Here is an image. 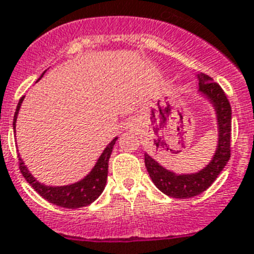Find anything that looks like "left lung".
Segmentation results:
<instances>
[{
	"instance_id": "left-lung-1",
	"label": "left lung",
	"mask_w": 254,
	"mask_h": 254,
	"mask_svg": "<svg viewBox=\"0 0 254 254\" xmlns=\"http://www.w3.org/2000/svg\"><path fill=\"white\" fill-rule=\"evenodd\" d=\"M198 92L214 108L217 115L218 142L211 161L197 173L177 174L165 169L145 153V167L149 177L161 192L174 198H190L210 187L231 157V105L225 92L206 74H197Z\"/></svg>"
}]
</instances>
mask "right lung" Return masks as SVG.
I'll list each match as a JSON object with an SVG mask.
<instances>
[{
	"label": "right lung",
	"mask_w": 254,
	"mask_h": 254,
	"mask_svg": "<svg viewBox=\"0 0 254 254\" xmlns=\"http://www.w3.org/2000/svg\"><path fill=\"white\" fill-rule=\"evenodd\" d=\"M44 74H45V71H44ZM43 75L40 76V79L43 77ZM23 98L24 97L19 100L15 114H14V122H12V128L14 129H15L16 118H18V113L23 102ZM117 139L118 137H114L112 141L109 142L108 146L101 153V156L98 157L93 169L76 183L67 184V186H57V187L40 183L39 180L33 178L32 174L29 173V170L27 169L20 157H19V169H20L23 177L26 178L27 182L32 186L33 190H36L41 197L52 202V204L57 205V206L67 207V209H77V207L87 206V205L92 204L94 200H97L98 196L102 193L105 186H106L109 158H110V154H112Z\"/></svg>",
	"instance_id": "obj_1"
}]
</instances>
